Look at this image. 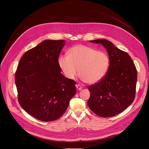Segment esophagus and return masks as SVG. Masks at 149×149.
Instances as JSON below:
<instances>
[{
	"mask_svg": "<svg viewBox=\"0 0 149 149\" xmlns=\"http://www.w3.org/2000/svg\"><path fill=\"white\" fill-rule=\"evenodd\" d=\"M75 86H76V88L78 91H81L82 89V87L79 84H76Z\"/></svg>",
	"mask_w": 149,
	"mask_h": 149,
	"instance_id": "1",
	"label": "esophagus"
}]
</instances>
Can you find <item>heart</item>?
Listing matches in <instances>:
<instances>
[{
    "label": "heart",
    "instance_id": "obj_1",
    "mask_svg": "<svg viewBox=\"0 0 149 149\" xmlns=\"http://www.w3.org/2000/svg\"><path fill=\"white\" fill-rule=\"evenodd\" d=\"M58 65L66 78L73 80L78 73L83 81L95 84L106 75L109 66L107 55L91 47L77 45L69 51L68 55L61 56Z\"/></svg>",
    "mask_w": 149,
    "mask_h": 149
}]
</instances>
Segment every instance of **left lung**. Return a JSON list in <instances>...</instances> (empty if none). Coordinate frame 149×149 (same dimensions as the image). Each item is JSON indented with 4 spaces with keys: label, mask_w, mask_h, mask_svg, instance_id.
Instances as JSON below:
<instances>
[{
    "label": "left lung",
    "mask_w": 149,
    "mask_h": 149,
    "mask_svg": "<svg viewBox=\"0 0 149 149\" xmlns=\"http://www.w3.org/2000/svg\"><path fill=\"white\" fill-rule=\"evenodd\" d=\"M101 43L106 49L109 66L100 82L89 86L91 96L88 105L98 116H113L124 111L135 96L137 70L129 55L106 39L90 40Z\"/></svg>",
    "instance_id": "1"
}]
</instances>
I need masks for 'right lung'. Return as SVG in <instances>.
I'll list each match as a JSON object with an SVG mask.
<instances>
[{"mask_svg": "<svg viewBox=\"0 0 149 149\" xmlns=\"http://www.w3.org/2000/svg\"><path fill=\"white\" fill-rule=\"evenodd\" d=\"M64 40H46L26 52L15 72L19 103L35 118L58 119L76 93V82L61 73L58 56Z\"/></svg>", "mask_w": 149, "mask_h": 149, "instance_id": "1", "label": "right lung"}]
</instances>
